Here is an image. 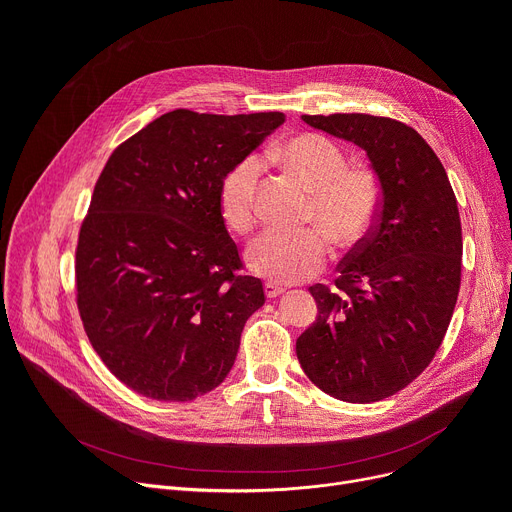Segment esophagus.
<instances>
[{"label": "esophagus", "mask_w": 512, "mask_h": 512, "mask_svg": "<svg viewBox=\"0 0 512 512\" xmlns=\"http://www.w3.org/2000/svg\"><path fill=\"white\" fill-rule=\"evenodd\" d=\"M263 290H265V297H267V299H276V297H280V294L284 292V288L278 286V284H274V282H265V284H263Z\"/></svg>", "instance_id": "obj_1"}]
</instances>
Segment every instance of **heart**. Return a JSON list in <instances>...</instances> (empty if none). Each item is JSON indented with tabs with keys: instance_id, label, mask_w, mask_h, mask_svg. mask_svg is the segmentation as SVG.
<instances>
[{
	"instance_id": "obj_1",
	"label": "heart",
	"mask_w": 512,
	"mask_h": 512,
	"mask_svg": "<svg viewBox=\"0 0 512 512\" xmlns=\"http://www.w3.org/2000/svg\"><path fill=\"white\" fill-rule=\"evenodd\" d=\"M272 155L311 193L305 224L317 230H267L249 245L247 263L265 280L294 284L324 270L330 257L326 238L338 249L359 245L378 215L382 186L369 166H346L342 147L324 134H297ZM261 172V159L249 155L232 166L220 184L222 220L238 234L255 226Z\"/></svg>"
}]
</instances>
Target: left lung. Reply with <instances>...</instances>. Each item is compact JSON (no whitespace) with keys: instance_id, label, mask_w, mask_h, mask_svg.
<instances>
[{"instance_id":"8db88e82","label":"left lung","mask_w":512,"mask_h":512,"mask_svg":"<svg viewBox=\"0 0 512 512\" xmlns=\"http://www.w3.org/2000/svg\"><path fill=\"white\" fill-rule=\"evenodd\" d=\"M365 149L382 201L334 288L313 284L317 317L297 340L307 378L346 402H378L432 363L461 288L463 234L442 161L421 134L369 114L303 116Z\"/></svg>"}]
</instances>
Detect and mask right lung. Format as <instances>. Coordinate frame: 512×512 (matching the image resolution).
<instances>
[{
  "label": "right lung",
  "instance_id": "add662e5",
  "mask_svg": "<svg viewBox=\"0 0 512 512\" xmlns=\"http://www.w3.org/2000/svg\"><path fill=\"white\" fill-rule=\"evenodd\" d=\"M284 114L174 110L114 149L78 230L76 307L99 359L130 390L193 400L234 365L265 303L220 213V184Z\"/></svg>",
  "mask_w": 512,
  "mask_h": 512
}]
</instances>
